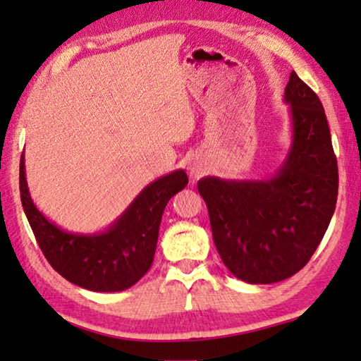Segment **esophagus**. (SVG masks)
<instances>
[{
  "mask_svg": "<svg viewBox=\"0 0 361 361\" xmlns=\"http://www.w3.org/2000/svg\"><path fill=\"white\" fill-rule=\"evenodd\" d=\"M187 169H188V174H190L192 177H200L204 173V168L201 166V164L195 160V158H192V160L187 163Z\"/></svg>",
  "mask_w": 361,
  "mask_h": 361,
  "instance_id": "obj_1",
  "label": "esophagus"
}]
</instances>
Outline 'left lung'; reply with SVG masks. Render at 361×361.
Returning a JSON list of instances; mask_svg holds the SVG:
<instances>
[{
  "label": "left lung",
  "instance_id": "left-lung-1",
  "mask_svg": "<svg viewBox=\"0 0 361 361\" xmlns=\"http://www.w3.org/2000/svg\"><path fill=\"white\" fill-rule=\"evenodd\" d=\"M283 103L292 141L273 176L198 180L219 255L247 283L281 282L305 268L336 207L338 163L324 106L295 71Z\"/></svg>",
  "mask_w": 361,
  "mask_h": 361
}]
</instances>
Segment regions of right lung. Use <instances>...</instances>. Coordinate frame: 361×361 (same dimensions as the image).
<instances>
[{"label": "right lung", "mask_w": 361, "mask_h": 361, "mask_svg": "<svg viewBox=\"0 0 361 361\" xmlns=\"http://www.w3.org/2000/svg\"><path fill=\"white\" fill-rule=\"evenodd\" d=\"M184 169L158 177L144 187L118 219L97 233H73L44 216L31 200L20 160V198L31 230L56 273L92 292H122L135 286L154 262L164 207L185 188Z\"/></svg>", "instance_id": "1"}]
</instances>
